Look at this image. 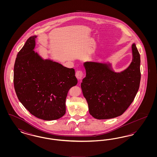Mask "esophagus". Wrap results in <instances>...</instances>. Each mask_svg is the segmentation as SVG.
Segmentation results:
<instances>
[{
    "mask_svg": "<svg viewBox=\"0 0 157 157\" xmlns=\"http://www.w3.org/2000/svg\"><path fill=\"white\" fill-rule=\"evenodd\" d=\"M75 76L77 78V79L78 80H81L82 79V78L83 77V73L82 72V71H80V70H78L76 72V74H75Z\"/></svg>",
    "mask_w": 157,
    "mask_h": 157,
    "instance_id": "obj_1",
    "label": "esophagus"
}]
</instances>
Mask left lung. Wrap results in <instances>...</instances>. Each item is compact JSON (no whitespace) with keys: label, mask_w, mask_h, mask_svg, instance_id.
Segmentation results:
<instances>
[{"label":"left lung","mask_w":157,"mask_h":157,"mask_svg":"<svg viewBox=\"0 0 157 157\" xmlns=\"http://www.w3.org/2000/svg\"><path fill=\"white\" fill-rule=\"evenodd\" d=\"M132 53L131 63L120 72H115L110 63H83L86 77L82 79L81 88L94 118L107 120L119 117L133 102L141 80L140 55L134 43Z\"/></svg>","instance_id":"obj_1"}]
</instances>
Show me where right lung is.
<instances>
[{
  "label": "right lung",
  "instance_id": "right-lung-1",
  "mask_svg": "<svg viewBox=\"0 0 157 157\" xmlns=\"http://www.w3.org/2000/svg\"><path fill=\"white\" fill-rule=\"evenodd\" d=\"M36 36H30L17 55L13 83L19 101L31 114L45 121L59 119L66 112L69 89L78 80L75 69L34 51Z\"/></svg>",
  "mask_w": 157,
  "mask_h": 157
}]
</instances>
